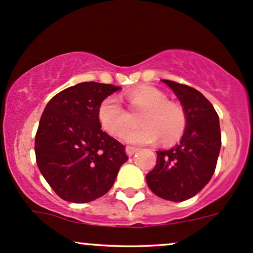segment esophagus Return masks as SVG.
<instances>
[{
  "mask_svg": "<svg viewBox=\"0 0 253 253\" xmlns=\"http://www.w3.org/2000/svg\"><path fill=\"white\" fill-rule=\"evenodd\" d=\"M135 152H138V149H136V147H134V146H127L126 147V153L128 156H133Z\"/></svg>",
  "mask_w": 253,
  "mask_h": 253,
  "instance_id": "1",
  "label": "esophagus"
}]
</instances>
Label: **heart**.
Here are the masks:
<instances>
[{
  "mask_svg": "<svg viewBox=\"0 0 253 253\" xmlns=\"http://www.w3.org/2000/svg\"><path fill=\"white\" fill-rule=\"evenodd\" d=\"M128 102L136 110H144L139 123L140 128L125 130L129 125V115L120 98H104L98 109L101 124L110 134H121V140L132 145L152 144L162 136L163 143H172L181 138L187 127V112L178 101L169 100L163 90L152 85H140L128 92Z\"/></svg>",
  "mask_w": 253,
  "mask_h": 253,
  "instance_id": "b5f03b06",
  "label": "heart"
}]
</instances>
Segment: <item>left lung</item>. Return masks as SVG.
Returning a JSON list of instances; mask_svg holds the SVG:
<instances>
[{
	"label": "left lung",
	"instance_id": "1",
	"mask_svg": "<svg viewBox=\"0 0 253 253\" xmlns=\"http://www.w3.org/2000/svg\"><path fill=\"white\" fill-rule=\"evenodd\" d=\"M170 86L187 112V127L179 144L157 151V164L146 175L152 193L181 202L196 195L211 181L221 147L219 117L213 104L185 84L162 80Z\"/></svg>",
	"mask_w": 253,
	"mask_h": 253
}]
</instances>
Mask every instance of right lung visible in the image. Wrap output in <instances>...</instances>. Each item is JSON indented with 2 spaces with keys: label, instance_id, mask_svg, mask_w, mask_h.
I'll list each match as a JSON object with an SVG mask.
<instances>
[{
  "label": "right lung",
  "instance_id": "obj_1",
  "mask_svg": "<svg viewBox=\"0 0 253 253\" xmlns=\"http://www.w3.org/2000/svg\"><path fill=\"white\" fill-rule=\"evenodd\" d=\"M119 89L83 82L46 104L34 150L40 172L60 199L85 203L103 196L128 159L124 145L103 132L98 119L102 101Z\"/></svg>",
  "mask_w": 253,
  "mask_h": 253
}]
</instances>
